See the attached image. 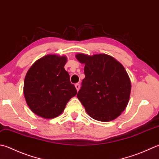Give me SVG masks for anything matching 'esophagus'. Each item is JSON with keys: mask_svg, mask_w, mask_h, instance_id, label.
<instances>
[{"mask_svg": "<svg viewBox=\"0 0 159 159\" xmlns=\"http://www.w3.org/2000/svg\"><path fill=\"white\" fill-rule=\"evenodd\" d=\"M75 87H76V90H77V91H79V89H80V84H79V83H76V84H75Z\"/></svg>", "mask_w": 159, "mask_h": 159, "instance_id": "obj_1", "label": "esophagus"}]
</instances>
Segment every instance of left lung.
Segmentation results:
<instances>
[{"label":"left lung","mask_w":159,"mask_h":159,"mask_svg":"<svg viewBox=\"0 0 159 159\" xmlns=\"http://www.w3.org/2000/svg\"><path fill=\"white\" fill-rule=\"evenodd\" d=\"M85 64L81 88L77 98L90 117L108 122L119 116L129 102L131 82L125 68L110 56L78 54Z\"/></svg>","instance_id":"8db88e82"}]
</instances>
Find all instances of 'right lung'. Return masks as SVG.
Masks as SVG:
<instances>
[{"mask_svg":"<svg viewBox=\"0 0 159 159\" xmlns=\"http://www.w3.org/2000/svg\"><path fill=\"white\" fill-rule=\"evenodd\" d=\"M65 57L55 54L37 60L25 78L24 96L33 112L45 119H53L63 112L67 102L77 94L65 70Z\"/></svg>","mask_w":159,"mask_h":159,"instance_id":"1","label":"right lung"}]
</instances>
